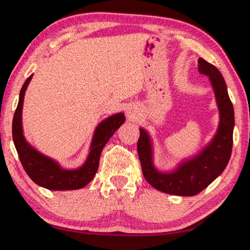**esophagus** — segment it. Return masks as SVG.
Wrapping results in <instances>:
<instances>
[{"label":"esophagus","instance_id":"obj_1","mask_svg":"<svg viewBox=\"0 0 250 250\" xmlns=\"http://www.w3.org/2000/svg\"><path fill=\"white\" fill-rule=\"evenodd\" d=\"M136 115H137V108L129 107L127 109V116H128L129 120H134V118L136 117Z\"/></svg>","mask_w":250,"mask_h":250}]
</instances>
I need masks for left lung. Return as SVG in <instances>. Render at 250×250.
Segmentation results:
<instances>
[{
  "mask_svg": "<svg viewBox=\"0 0 250 250\" xmlns=\"http://www.w3.org/2000/svg\"><path fill=\"white\" fill-rule=\"evenodd\" d=\"M199 71L208 76L220 109V126L213 141L202 152L188 159L172 172H160L152 164V148L149 135L141 128L137 143L138 157L147 182L161 192L180 196L200 193L224 171L233 148L234 107L227 93L224 78L215 65L199 58Z\"/></svg>",
  "mask_w": 250,
  "mask_h": 250,
  "instance_id": "obj_1",
  "label": "left lung"
}]
</instances>
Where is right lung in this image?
Wrapping results in <instances>:
<instances>
[{
    "label": "right lung",
    "mask_w": 250,
    "mask_h": 250,
    "mask_svg": "<svg viewBox=\"0 0 250 250\" xmlns=\"http://www.w3.org/2000/svg\"><path fill=\"white\" fill-rule=\"evenodd\" d=\"M32 77L33 74L26 79L21 86L19 104L13 117L12 125L13 142H14L21 166L28 177L36 185L45 189L54 191L81 189L94 178L99 168L101 152L108 139L125 122L124 114L117 113L100 123L94 132L89 156L82 167L76 170L62 169L55 160L42 155L25 141L23 128H21V108H23L25 91L27 89Z\"/></svg>",
    "instance_id": "obj_1"
}]
</instances>
